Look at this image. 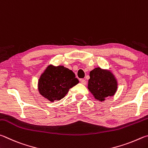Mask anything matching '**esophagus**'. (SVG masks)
Here are the masks:
<instances>
[{
  "mask_svg": "<svg viewBox=\"0 0 148 148\" xmlns=\"http://www.w3.org/2000/svg\"><path fill=\"white\" fill-rule=\"evenodd\" d=\"M81 82L82 84H84V85L86 84V81H85L84 79H81Z\"/></svg>",
  "mask_w": 148,
  "mask_h": 148,
  "instance_id": "esophagus-1",
  "label": "esophagus"
}]
</instances>
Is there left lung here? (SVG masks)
<instances>
[{
  "label": "left lung",
  "instance_id": "8db88e82",
  "mask_svg": "<svg viewBox=\"0 0 148 148\" xmlns=\"http://www.w3.org/2000/svg\"><path fill=\"white\" fill-rule=\"evenodd\" d=\"M88 88L95 99L102 101L105 97L112 96L117 90V82L110 72L97 67L90 72Z\"/></svg>",
  "mask_w": 148,
  "mask_h": 148
}]
</instances>
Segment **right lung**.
I'll use <instances>...</instances> for the list:
<instances>
[{"label": "right lung", "instance_id": "right-lung-1", "mask_svg": "<svg viewBox=\"0 0 148 148\" xmlns=\"http://www.w3.org/2000/svg\"><path fill=\"white\" fill-rule=\"evenodd\" d=\"M79 83L75 74L64 66H49L38 81V90L44 97L53 102L62 99L69 90Z\"/></svg>", "mask_w": 148, "mask_h": 148}]
</instances>
